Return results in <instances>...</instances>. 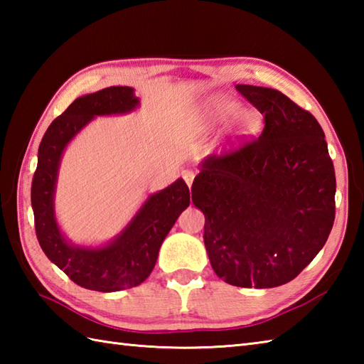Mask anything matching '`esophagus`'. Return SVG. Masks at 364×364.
Returning a JSON list of instances; mask_svg holds the SVG:
<instances>
[{
    "instance_id": "esophagus-1",
    "label": "esophagus",
    "mask_w": 364,
    "mask_h": 364,
    "mask_svg": "<svg viewBox=\"0 0 364 364\" xmlns=\"http://www.w3.org/2000/svg\"><path fill=\"white\" fill-rule=\"evenodd\" d=\"M194 176H196V173L192 172V170H189V168L183 170V172H181V178H183L184 181H186V184H188L189 188L192 186V181H194Z\"/></svg>"
}]
</instances>
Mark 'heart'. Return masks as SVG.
<instances>
[{
  "label": "heart",
  "instance_id": "1",
  "mask_svg": "<svg viewBox=\"0 0 364 364\" xmlns=\"http://www.w3.org/2000/svg\"><path fill=\"white\" fill-rule=\"evenodd\" d=\"M242 113L244 111L241 105L225 97L215 98L210 105H208V114L211 115L213 120H218V122H230L240 117ZM259 127H261V119L257 114H245L241 118L242 134H255L259 129Z\"/></svg>",
  "mask_w": 364,
  "mask_h": 364
}]
</instances>
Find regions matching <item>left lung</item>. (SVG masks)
I'll use <instances>...</instances> for the list:
<instances>
[{
  "mask_svg": "<svg viewBox=\"0 0 364 364\" xmlns=\"http://www.w3.org/2000/svg\"><path fill=\"white\" fill-rule=\"evenodd\" d=\"M264 115L258 137L205 161L194 205L219 278L241 288L294 280L327 242L336 178L326 134L311 112L282 92L237 84Z\"/></svg>",
  "mask_w": 364,
  "mask_h": 364,
  "instance_id": "left-lung-1",
  "label": "left lung"
}]
</instances>
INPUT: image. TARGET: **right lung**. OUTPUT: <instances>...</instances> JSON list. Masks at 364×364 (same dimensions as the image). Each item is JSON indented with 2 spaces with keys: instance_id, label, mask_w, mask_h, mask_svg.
<instances>
[{
  "instance_id": "1",
  "label": "right lung",
  "mask_w": 364,
  "mask_h": 364,
  "mask_svg": "<svg viewBox=\"0 0 364 364\" xmlns=\"http://www.w3.org/2000/svg\"><path fill=\"white\" fill-rule=\"evenodd\" d=\"M139 103L134 89L112 86L76 98L53 120L38 145L37 168L31 184L36 235L48 259L81 288L112 292L141 284L156 264L159 247L178 215L191 203L189 188L176 180L150 196L123 233L102 249H81L65 241L53 211L58 167L68 141L95 115L123 114Z\"/></svg>"
}]
</instances>
